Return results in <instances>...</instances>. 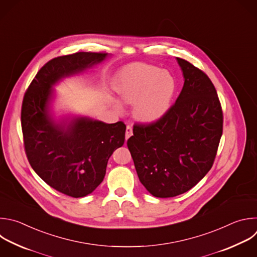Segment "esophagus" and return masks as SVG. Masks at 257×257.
<instances>
[{"mask_svg": "<svg viewBox=\"0 0 257 257\" xmlns=\"http://www.w3.org/2000/svg\"><path fill=\"white\" fill-rule=\"evenodd\" d=\"M132 133H133V131H132V127L130 126V125H127V127H126V132H125V137H126V140L132 135Z\"/></svg>", "mask_w": 257, "mask_h": 257, "instance_id": "obj_1", "label": "esophagus"}]
</instances>
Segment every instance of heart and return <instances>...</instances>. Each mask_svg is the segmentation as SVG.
<instances>
[{"mask_svg":"<svg viewBox=\"0 0 257 257\" xmlns=\"http://www.w3.org/2000/svg\"><path fill=\"white\" fill-rule=\"evenodd\" d=\"M115 90L126 104H134L135 117L146 123L161 119L173 104L177 82L165 69L148 63H135L125 67L116 77ZM121 111L119 103H115Z\"/></svg>","mask_w":257,"mask_h":257,"instance_id":"heart-1","label":"heart"}]
</instances>
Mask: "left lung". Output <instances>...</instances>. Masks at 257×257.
<instances>
[{
    "mask_svg": "<svg viewBox=\"0 0 257 257\" xmlns=\"http://www.w3.org/2000/svg\"><path fill=\"white\" fill-rule=\"evenodd\" d=\"M177 60L185 82L176 103L156 122L135 124L127 141L139 181L156 198L195 187L211 169L223 132L213 82L189 61Z\"/></svg>",
    "mask_w": 257,
    "mask_h": 257,
    "instance_id": "left-lung-1",
    "label": "left lung"
}]
</instances>
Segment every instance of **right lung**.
<instances>
[{"label": "right lung", "instance_id": "obj_1", "mask_svg": "<svg viewBox=\"0 0 257 257\" xmlns=\"http://www.w3.org/2000/svg\"><path fill=\"white\" fill-rule=\"evenodd\" d=\"M107 56L76 52L49 60L35 75L22 103L21 125L30 165L48 186L72 198L85 197L103 182L110 156L124 144L126 125L81 116L56 120L51 112L53 85Z\"/></svg>", "mask_w": 257, "mask_h": 257}]
</instances>
